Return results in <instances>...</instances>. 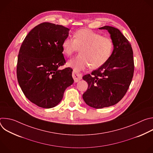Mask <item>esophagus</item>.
<instances>
[{
    "label": "esophagus",
    "mask_w": 153,
    "mask_h": 153,
    "mask_svg": "<svg viewBox=\"0 0 153 153\" xmlns=\"http://www.w3.org/2000/svg\"><path fill=\"white\" fill-rule=\"evenodd\" d=\"M72 76H73V77L74 80L75 82H79V80H80L82 79V74H80L79 72L75 71V70H73V73H72Z\"/></svg>",
    "instance_id": "obj_1"
}]
</instances>
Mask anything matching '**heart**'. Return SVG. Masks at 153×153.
<instances>
[{"label":"heart","instance_id":"heart-1","mask_svg":"<svg viewBox=\"0 0 153 153\" xmlns=\"http://www.w3.org/2000/svg\"><path fill=\"white\" fill-rule=\"evenodd\" d=\"M62 47L67 56H71L80 48V53L68 63L75 71H79L90 66L92 69L102 67L111 57L114 44L110 38L90 30L81 29L74 33V39H64Z\"/></svg>","mask_w":153,"mask_h":153}]
</instances>
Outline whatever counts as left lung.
<instances>
[{
  "mask_svg": "<svg viewBox=\"0 0 153 153\" xmlns=\"http://www.w3.org/2000/svg\"><path fill=\"white\" fill-rule=\"evenodd\" d=\"M99 29L106 30L110 34L114 49L111 57L103 65L82 77L88 84L83 99L94 108L118 103L127 92L134 70L133 51L128 39L114 27L104 26Z\"/></svg>",
  "mask_w": 153,
  "mask_h": 153,
  "instance_id": "1",
  "label": "left lung"
}]
</instances>
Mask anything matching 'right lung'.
I'll return each mask as SVG.
<instances>
[{
    "label": "right lung",
    "instance_id": "1",
    "mask_svg": "<svg viewBox=\"0 0 153 153\" xmlns=\"http://www.w3.org/2000/svg\"><path fill=\"white\" fill-rule=\"evenodd\" d=\"M70 30L50 22L32 29L22 43L17 59V77L26 97L43 108H51L62 100L71 85L72 68L59 70L66 63L62 42Z\"/></svg>",
    "mask_w": 153,
    "mask_h": 153
}]
</instances>
